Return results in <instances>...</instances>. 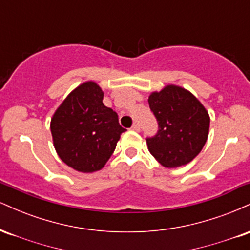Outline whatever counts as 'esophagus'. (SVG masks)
<instances>
[{
    "label": "esophagus",
    "instance_id": "esophagus-1",
    "mask_svg": "<svg viewBox=\"0 0 250 250\" xmlns=\"http://www.w3.org/2000/svg\"><path fill=\"white\" fill-rule=\"evenodd\" d=\"M131 129H133V130H135V131H140V125H137V123H134Z\"/></svg>",
    "mask_w": 250,
    "mask_h": 250
}]
</instances>
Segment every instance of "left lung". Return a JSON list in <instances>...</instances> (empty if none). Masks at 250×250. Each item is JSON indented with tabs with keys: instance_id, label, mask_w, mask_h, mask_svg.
<instances>
[{
	"instance_id": "obj_1",
	"label": "left lung",
	"mask_w": 250,
	"mask_h": 250,
	"mask_svg": "<svg viewBox=\"0 0 250 250\" xmlns=\"http://www.w3.org/2000/svg\"><path fill=\"white\" fill-rule=\"evenodd\" d=\"M149 107L159 123V130L147 137L150 154L162 166L176 168L193 161L207 142L208 111L190 91L169 84L154 91Z\"/></svg>"
}]
</instances>
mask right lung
<instances>
[{
	"label": "right lung",
	"mask_w": 250,
	"mask_h": 250,
	"mask_svg": "<svg viewBox=\"0 0 250 250\" xmlns=\"http://www.w3.org/2000/svg\"><path fill=\"white\" fill-rule=\"evenodd\" d=\"M102 100V89L93 81L84 82L65 97L51 119L57 155L81 173H94L104 167L125 131L117 114Z\"/></svg>",
	"instance_id": "right-lung-1"
}]
</instances>
